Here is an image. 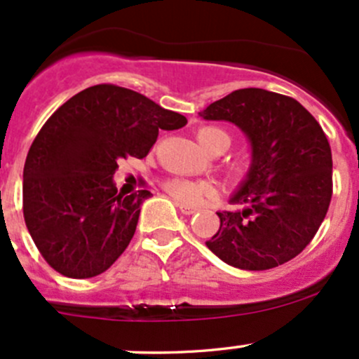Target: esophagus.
I'll list each match as a JSON object with an SVG mask.
<instances>
[{
	"label": "esophagus",
	"instance_id": "34e87169",
	"mask_svg": "<svg viewBox=\"0 0 359 359\" xmlns=\"http://www.w3.org/2000/svg\"><path fill=\"white\" fill-rule=\"evenodd\" d=\"M176 205H178L181 212L187 214V216H190V214L197 212V209H195V207H191V205H188V204H183V202H176Z\"/></svg>",
	"mask_w": 359,
	"mask_h": 359
}]
</instances>
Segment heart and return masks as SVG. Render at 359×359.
<instances>
[{
	"instance_id": "b5f03b06",
	"label": "heart",
	"mask_w": 359,
	"mask_h": 359,
	"mask_svg": "<svg viewBox=\"0 0 359 359\" xmlns=\"http://www.w3.org/2000/svg\"><path fill=\"white\" fill-rule=\"evenodd\" d=\"M197 142L201 143L202 149L210 152L217 145H224L228 149L230 145V136L226 131L214 126H205L197 131ZM165 191L171 197H175L183 204H198L207 195L214 194V187L207 181H191L187 178H171L164 183Z\"/></svg>"
}]
</instances>
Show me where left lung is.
Here are the masks:
<instances>
[{"label":"left lung","mask_w":359,"mask_h":359,"mask_svg":"<svg viewBox=\"0 0 359 359\" xmlns=\"http://www.w3.org/2000/svg\"><path fill=\"white\" fill-rule=\"evenodd\" d=\"M205 121H226L250 143V168L205 245L226 264L271 269L306 249L332 198V152L315 117L285 95L236 90L205 107Z\"/></svg>","instance_id":"obj_1"}]
</instances>
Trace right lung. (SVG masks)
Here are the masks:
<instances>
[{"label": "right lung", "instance_id": "obj_1", "mask_svg": "<svg viewBox=\"0 0 359 359\" xmlns=\"http://www.w3.org/2000/svg\"><path fill=\"white\" fill-rule=\"evenodd\" d=\"M187 117L114 84L67 100L29 149L24 165V219L44 261L69 278L107 271L124 252L149 190L117 194V161L143 158L158 129Z\"/></svg>", "mask_w": 359, "mask_h": 359}]
</instances>
